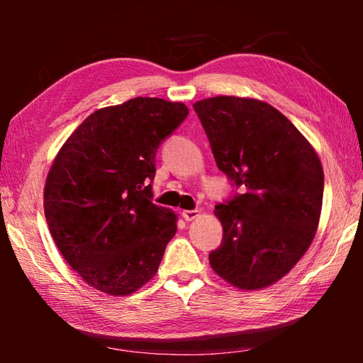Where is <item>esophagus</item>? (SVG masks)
Here are the masks:
<instances>
[{
	"mask_svg": "<svg viewBox=\"0 0 363 363\" xmlns=\"http://www.w3.org/2000/svg\"><path fill=\"white\" fill-rule=\"evenodd\" d=\"M181 216L186 220H194L200 216V211L199 210H184V211H181Z\"/></svg>",
	"mask_w": 363,
	"mask_h": 363,
	"instance_id": "34e87169",
	"label": "esophagus"
}]
</instances>
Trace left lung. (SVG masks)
Here are the masks:
<instances>
[{
    "label": "left lung",
    "instance_id": "left-lung-1",
    "mask_svg": "<svg viewBox=\"0 0 363 363\" xmlns=\"http://www.w3.org/2000/svg\"><path fill=\"white\" fill-rule=\"evenodd\" d=\"M194 110L218 168L240 189L214 208L223 242L210 253L211 267L243 290L272 285L314 240L323 199L320 160L266 102L218 96Z\"/></svg>",
    "mask_w": 363,
    "mask_h": 363
}]
</instances>
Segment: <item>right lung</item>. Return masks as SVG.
I'll return each mask as SVG.
<instances>
[{
	"instance_id": "add662e5",
	"label": "right lung",
	"mask_w": 363,
	"mask_h": 363,
	"mask_svg": "<svg viewBox=\"0 0 363 363\" xmlns=\"http://www.w3.org/2000/svg\"><path fill=\"white\" fill-rule=\"evenodd\" d=\"M187 115L181 102L134 97L91 113L54 160L45 187L49 232L96 290L125 296L158 270L176 214L152 201L155 155Z\"/></svg>"
}]
</instances>
